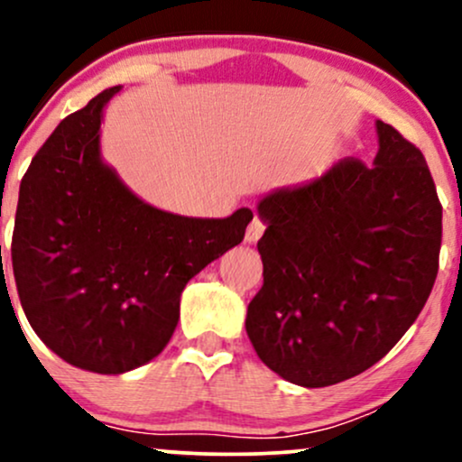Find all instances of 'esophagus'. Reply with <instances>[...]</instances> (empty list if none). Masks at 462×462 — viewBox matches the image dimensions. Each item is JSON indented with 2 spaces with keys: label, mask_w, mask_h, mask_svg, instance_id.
I'll use <instances>...</instances> for the list:
<instances>
[{
  "label": "esophagus",
  "mask_w": 462,
  "mask_h": 462,
  "mask_svg": "<svg viewBox=\"0 0 462 462\" xmlns=\"http://www.w3.org/2000/svg\"><path fill=\"white\" fill-rule=\"evenodd\" d=\"M263 232H264V224H263V221L258 219V217H256V219H252V224L247 226L245 241H247V243H256L258 238L263 236Z\"/></svg>",
  "instance_id": "esophagus-1"
}]
</instances>
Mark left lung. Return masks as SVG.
Instances as JSON below:
<instances>
[{"instance_id":"left-lung-1","label":"left lung","mask_w":462,"mask_h":462,"mask_svg":"<svg viewBox=\"0 0 462 462\" xmlns=\"http://www.w3.org/2000/svg\"><path fill=\"white\" fill-rule=\"evenodd\" d=\"M374 164L343 158L326 176L258 204L263 286L245 330L289 383L330 386L391 352L439 272L443 206L419 147L378 121Z\"/></svg>"}]
</instances>
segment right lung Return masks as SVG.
I'll return each instance as SVG.
<instances>
[{"instance_id":"add662e5","label":"right lung","mask_w":462,"mask_h":462,"mask_svg":"<svg viewBox=\"0 0 462 462\" xmlns=\"http://www.w3.org/2000/svg\"><path fill=\"white\" fill-rule=\"evenodd\" d=\"M106 88L65 116L21 180L13 272L30 326L69 365L124 374L162 352L193 275L238 245L252 210L193 219L152 208L99 158Z\"/></svg>"}]
</instances>
